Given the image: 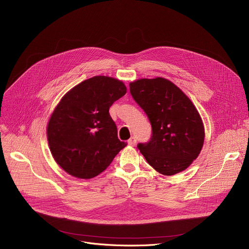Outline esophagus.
<instances>
[{"instance_id": "34e87169", "label": "esophagus", "mask_w": 249, "mask_h": 249, "mask_svg": "<svg viewBox=\"0 0 249 249\" xmlns=\"http://www.w3.org/2000/svg\"><path fill=\"white\" fill-rule=\"evenodd\" d=\"M128 144L130 146H135L136 145V138L135 137H131L128 140Z\"/></svg>"}]
</instances>
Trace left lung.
Listing matches in <instances>:
<instances>
[{"mask_svg": "<svg viewBox=\"0 0 249 249\" xmlns=\"http://www.w3.org/2000/svg\"><path fill=\"white\" fill-rule=\"evenodd\" d=\"M129 86L152 128L150 141L139 143L138 149L163 176L185 171L199 156L205 140L197 108L184 91L163 77L140 78Z\"/></svg>", "mask_w": 249, "mask_h": 249, "instance_id": "obj_1", "label": "left lung"}]
</instances>
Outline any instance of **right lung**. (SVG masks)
<instances>
[{
  "instance_id": "right-lung-1",
  "label": "right lung",
  "mask_w": 249,
  "mask_h": 249,
  "mask_svg": "<svg viewBox=\"0 0 249 249\" xmlns=\"http://www.w3.org/2000/svg\"><path fill=\"white\" fill-rule=\"evenodd\" d=\"M127 91L117 78L96 75L65 94L47 124L49 149L69 175L89 179L106 169L127 143L120 141L109 114L112 104Z\"/></svg>"
}]
</instances>
